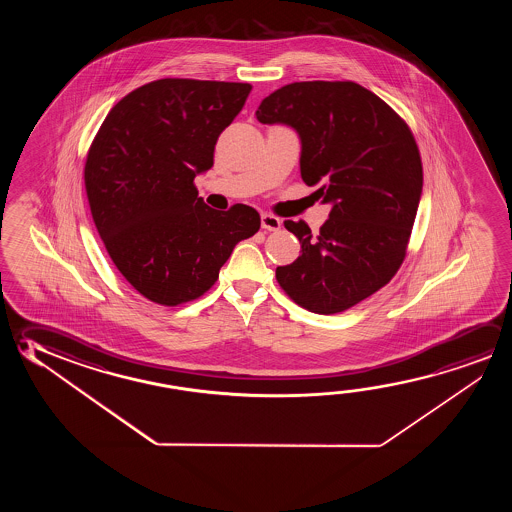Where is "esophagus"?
<instances>
[{
    "mask_svg": "<svg viewBox=\"0 0 512 512\" xmlns=\"http://www.w3.org/2000/svg\"><path fill=\"white\" fill-rule=\"evenodd\" d=\"M260 225H262L264 230L277 232V230H280V227H282V219L273 216V214H269V212H264V214L260 216Z\"/></svg>",
    "mask_w": 512,
    "mask_h": 512,
    "instance_id": "esophagus-1",
    "label": "esophagus"
}]
</instances>
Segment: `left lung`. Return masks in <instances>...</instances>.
<instances>
[{"mask_svg": "<svg viewBox=\"0 0 512 512\" xmlns=\"http://www.w3.org/2000/svg\"><path fill=\"white\" fill-rule=\"evenodd\" d=\"M255 116L298 132L303 182L332 205L319 234L305 221H285L302 255L277 268L278 284L310 312L350 309L389 284L405 259L423 189L411 128L355 82L284 85Z\"/></svg>", "mask_w": 512, "mask_h": 512, "instance_id": "8db88e82", "label": "left lung"}]
</instances>
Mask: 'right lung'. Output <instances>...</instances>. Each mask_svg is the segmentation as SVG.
Masks as SVG:
<instances>
[{"instance_id": "1", "label": "right lung", "mask_w": 512, "mask_h": 512, "mask_svg": "<svg viewBox=\"0 0 512 512\" xmlns=\"http://www.w3.org/2000/svg\"><path fill=\"white\" fill-rule=\"evenodd\" d=\"M250 84L162 78L118 101L85 160L87 200L110 259L137 293L175 307L216 284L235 244L257 234V210L198 198L218 137Z\"/></svg>"}]
</instances>
